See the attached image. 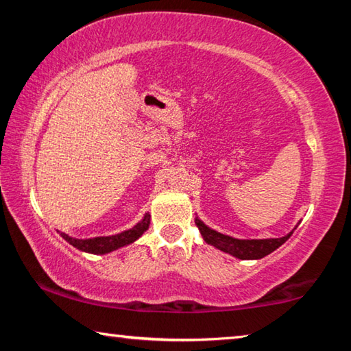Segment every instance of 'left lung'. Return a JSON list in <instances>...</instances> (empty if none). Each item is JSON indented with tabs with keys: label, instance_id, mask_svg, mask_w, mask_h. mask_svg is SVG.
<instances>
[{
	"label": "left lung",
	"instance_id": "1",
	"mask_svg": "<svg viewBox=\"0 0 351 351\" xmlns=\"http://www.w3.org/2000/svg\"><path fill=\"white\" fill-rule=\"evenodd\" d=\"M195 224L198 226L201 235H203L204 241L207 245L215 246L217 249L223 252H228L230 255H234L237 258L241 260H258L263 258L265 255L271 254L272 251H276L278 246H282L285 241H287L291 234L282 237V239H265V240H239L234 239V237L229 235H223L213 230L210 228L201 221V219L195 218Z\"/></svg>",
	"mask_w": 351,
	"mask_h": 351
}]
</instances>
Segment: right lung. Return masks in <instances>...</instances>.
Returning a JSON list of instances; mask_svg holds the SVG:
<instances>
[{"mask_svg": "<svg viewBox=\"0 0 351 351\" xmlns=\"http://www.w3.org/2000/svg\"><path fill=\"white\" fill-rule=\"evenodd\" d=\"M150 226V215H147L142 218V221H139L134 228L123 230L121 234L116 235H110V237H96V239H86V240H80V239H73L66 234H60L64 240H66L69 245H73L74 247L80 249L83 252H90V254H108L111 251H116V249L127 246L130 243H133L139 239V237L145 232Z\"/></svg>", "mask_w": 351, "mask_h": 351, "instance_id": "add662e5", "label": "right lung"}]
</instances>
